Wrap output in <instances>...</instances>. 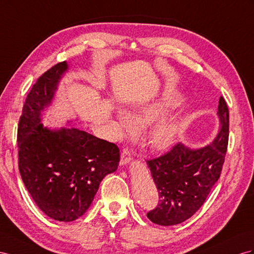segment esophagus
I'll use <instances>...</instances> for the list:
<instances>
[{
  "label": "esophagus",
  "instance_id": "1",
  "mask_svg": "<svg viewBox=\"0 0 254 254\" xmlns=\"http://www.w3.org/2000/svg\"><path fill=\"white\" fill-rule=\"evenodd\" d=\"M132 160V152L128 150L127 148H123L121 152V159H120V165H127Z\"/></svg>",
  "mask_w": 254,
  "mask_h": 254
}]
</instances>
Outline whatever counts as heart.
Listing matches in <instances>:
<instances>
[{
    "mask_svg": "<svg viewBox=\"0 0 254 254\" xmlns=\"http://www.w3.org/2000/svg\"><path fill=\"white\" fill-rule=\"evenodd\" d=\"M183 96L178 93L164 92L162 95L151 100L137 103L127 112L118 114V121L121 131H128L133 125L137 127L152 126L144 135L145 145L154 150H165L171 148L178 137L180 129L184 126V116L180 114L166 115L177 108Z\"/></svg>",
    "mask_w": 254,
    "mask_h": 254,
    "instance_id": "1",
    "label": "heart"
}]
</instances>
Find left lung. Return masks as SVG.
Segmentation results:
<instances>
[{"label": "left lung", "instance_id": "1", "mask_svg": "<svg viewBox=\"0 0 254 254\" xmlns=\"http://www.w3.org/2000/svg\"><path fill=\"white\" fill-rule=\"evenodd\" d=\"M218 117L219 133L209 145L191 149L179 142L165 154L147 161L160 198L159 205L147 213L151 222L163 226L183 223L204 204L220 177L229 142L230 115L222 96Z\"/></svg>", "mask_w": 254, "mask_h": 254}]
</instances>
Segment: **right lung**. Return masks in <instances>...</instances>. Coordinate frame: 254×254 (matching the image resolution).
I'll return each mask as SVG.
<instances>
[{
    "instance_id": "right-lung-1",
    "label": "right lung",
    "mask_w": 254,
    "mask_h": 254,
    "mask_svg": "<svg viewBox=\"0 0 254 254\" xmlns=\"http://www.w3.org/2000/svg\"><path fill=\"white\" fill-rule=\"evenodd\" d=\"M68 69L60 62L38 78L18 126V165L23 184L51 219L70 222L88 210L103 178L117 171L119 148L75 127L48 128L42 113Z\"/></svg>"
}]
</instances>
